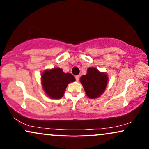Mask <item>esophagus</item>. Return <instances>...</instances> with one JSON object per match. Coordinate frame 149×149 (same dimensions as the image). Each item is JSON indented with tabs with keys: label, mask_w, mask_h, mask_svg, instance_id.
<instances>
[{
	"label": "esophagus",
	"mask_w": 149,
	"mask_h": 149,
	"mask_svg": "<svg viewBox=\"0 0 149 149\" xmlns=\"http://www.w3.org/2000/svg\"><path fill=\"white\" fill-rule=\"evenodd\" d=\"M75 79H76L77 81H78L79 80V79H80V76H79V75H76V76H75Z\"/></svg>",
	"instance_id": "obj_1"
}]
</instances>
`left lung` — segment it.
I'll return each mask as SVG.
<instances>
[{
    "instance_id": "1",
    "label": "left lung",
    "mask_w": 149,
    "mask_h": 149,
    "mask_svg": "<svg viewBox=\"0 0 149 149\" xmlns=\"http://www.w3.org/2000/svg\"><path fill=\"white\" fill-rule=\"evenodd\" d=\"M80 80L87 96L94 99L104 91L108 77L105 73L100 72L96 68H89L87 74L83 75Z\"/></svg>"
}]
</instances>
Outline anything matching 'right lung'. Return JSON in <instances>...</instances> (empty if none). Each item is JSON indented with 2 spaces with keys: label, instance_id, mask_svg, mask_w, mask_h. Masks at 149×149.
I'll list each match as a JSON object with an SVG mask.
<instances>
[{
  "label": "right lung",
  "instance_id": "right-lung-1",
  "mask_svg": "<svg viewBox=\"0 0 149 149\" xmlns=\"http://www.w3.org/2000/svg\"><path fill=\"white\" fill-rule=\"evenodd\" d=\"M41 77L45 92L49 97L54 99L61 98L68 83L75 81L72 74L64 73L59 68L45 70Z\"/></svg>",
  "mask_w": 149,
  "mask_h": 149
}]
</instances>
